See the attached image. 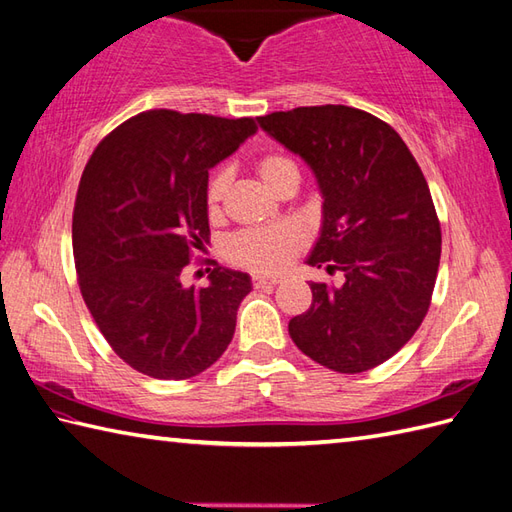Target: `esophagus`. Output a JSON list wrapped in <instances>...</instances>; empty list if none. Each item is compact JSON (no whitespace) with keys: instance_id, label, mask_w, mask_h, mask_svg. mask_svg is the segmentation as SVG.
Here are the masks:
<instances>
[{"instance_id":"obj_1","label":"esophagus","mask_w":512,"mask_h":512,"mask_svg":"<svg viewBox=\"0 0 512 512\" xmlns=\"http://www.w3.org/2000/svg\"><path fill=\"white\" fill-rule=\"evenodd\" d=\"M277 284H279L277 277H266V275H255L253 277L255 288H266V286H277Z\"/></svg>"}]
</instances>
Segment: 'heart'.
I'll return each mask as SVG.
<instances>
[{
	"label": "heart",
	"instance_id": "1",
	"mask_svg": "<svg viewBox=\"0 0 512 512\" xmlns=\"http://www.w3.org/2000/svg\"><path fill=\"white\" fill-rule=\"evenodd\" d=\"M257 178L266 189L279 193L290 180H299V167L295 160L281 154H268L255 162ZM228 187H231V171H217L206 189V209L211 217L222 213ZM303 248V235L299 228L284 224L266 231H246L235 235L226 246V255L233 264L244 266L255 273H279L290 259Z\"/></svg>",
	"mask_w": 512,
	"mask_h": 512
}]
</instances>
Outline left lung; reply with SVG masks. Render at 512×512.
I'll list each match as a JSON object with an SVG mask.
<instances>
[{
	"label": "left lung",
	"instance_id": "1",
	"mask_svg": "<svg viewBox=\"0 0 512 512\" xmlns=\"http://www.w3.org/2000/svg\"><path fill=\"white\" fill-rule=\"evenodd\" d=\"M259 127L312 169L323 220L308 266L343 286L310 284L290 319L299 350L339 374L367 372L405 345L429 310L442 235L429 184L396 129L347 105L297 107Z\"/></svg>",
	"mask_w": 512,
	"mask_h": 512
}]
</instances>
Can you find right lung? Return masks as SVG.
Segmentation results:
<instances>
[{
	"label": "right lung",
	"mask_w": 512,
	"mask_h": 512,
	"mask_svg": "<svg viewBox=\"0 0 512 512\" xmlns=\"http://www.w3.org/2000/svg\"><path fill=\"white\" fill-rule=\"evenodd\" d=\"M257 132L253 118L149 110L101 140L72 217L85 306L136 372L184 380L211 367L235 334L250 277L215 264L184 288L193 248L209 244V169Z\"/></svg>",
	"instance_id": "right-lung-1"
}]
</instances>
